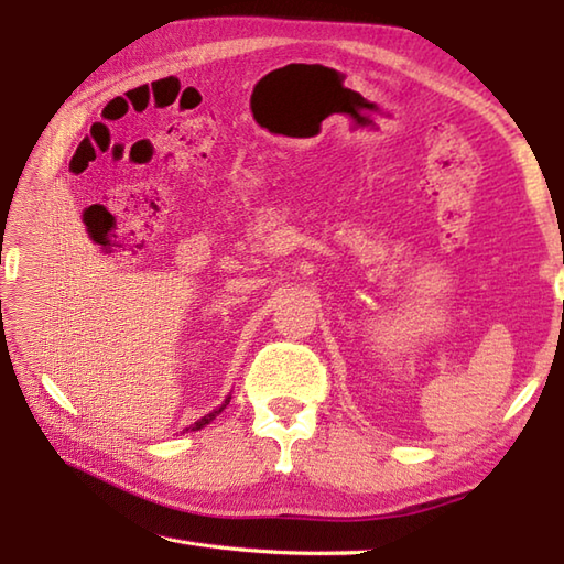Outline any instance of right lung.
I'll return each mask as SVG.
<instances>
[{"label":"right lung","mask_w":564,"mask_h":564,"mask_svg":"<svg viewBox=\"0 0 564 564\" xmlns=\"http://www.w3.org/2000/svg\"><path fill=\"white\" fill-rule=\"evenodd\" d=\"M227 404H230V398H227V400H225V402H223V404L218 406V410H213L210 414H206V416H200V419H198V422H194V424H191V426H188L186 431H198V429H203V426H206V424H210V422H213V419H215V416H218V414H220V412L225 410V406H227Z\"/></svg>","instance_id":"add662e5"}]
</instances>
